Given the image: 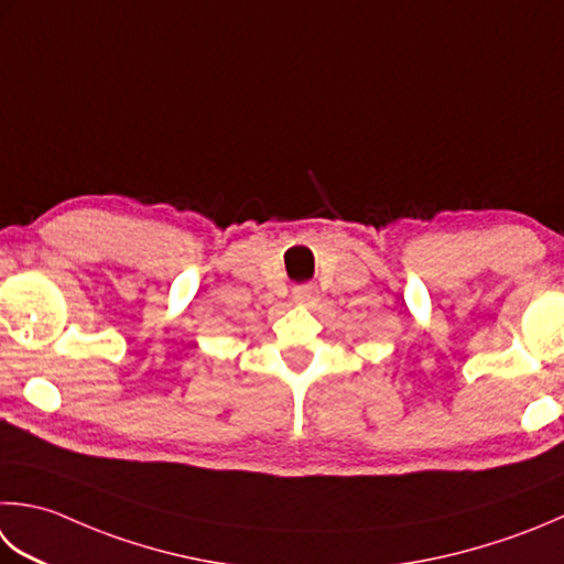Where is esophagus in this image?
Segmentation results:
<instances>
[{
  "instance_id": "1",
  "label": "esophagus",
  "mask_w": 564,
  "mask_h": 564,
  "mask_svg": "<svg viewBox=\"0 0 564 564\" xmlns=\"http://www.w3.org/2000/svg\"><path fill=\"white\" fill-rule=\"evenodd\" d=\"M293 301L301 305H313L317 301V289L315 285H295Z\"/></svg>"
}]
</instances>
